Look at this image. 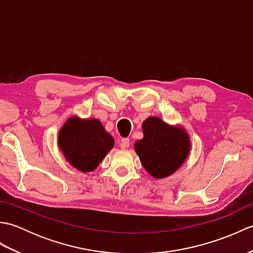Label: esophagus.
Here are the masks:
<instances>
[{"instance_id": "esophagus-1", "label": "esophagus", "mask_w": 253, "mask_h": 253, "mask_svg": "<svg viewBox=\"0 0 253 253\" xmlns=\"http://www.w3.org/2000/svg\"><path fill=\"white\" fill-rule=\"evenodd\" d=\"M129 139L128 138H123L122 140H121V148L122 149H126V148H128L129 147Z\"/></svg>"}]
</instances>
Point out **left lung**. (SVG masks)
<instances>
[{"mask_svg":"<svg viewBox=\"0 0 253 253\" xmlns=\"http://www.w3.org/2000/svg\"><path fill=\"white\" fill-rule=\"evenodd\" d=\"M143 138L135 144L143 168L154 178H162L184 163L190 149L189 137L179 127L173 128L158 117L142 124Z\"/></svg>","mask_w":253,"mask_h":253,"instance_id":"1","label":"left lung"}]
</instances>
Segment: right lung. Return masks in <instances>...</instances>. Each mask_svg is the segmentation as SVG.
Listing matches in <instances>:
<instances>
[{
	"mask_svg": "<svg viewBox=\"0 0 253 253\" xmlns=\"http://www.w3.org/2000/svg\"><path fill=\"white\" fill-rule=\"evenodd\" d=\"M58 144L74 168L91 171L113 148L114 140L98 120L82 121L72 117L60 131Z\"/></svg>",
	"mask_w": 253,
	"mask_h": 253,
	"instance_id": "1",
	"label": "right lung"
}]
</instances>
